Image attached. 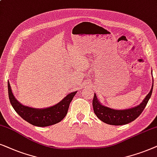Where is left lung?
<instances>
[{
	"instance_id": "obj_1",
	"label": "left lung",
	"mask_w": 157,
	"mask_h": 157,
	"mask_svg": "<svg viewBox=\"0 0 157 157\" xmlns=\"http://www.w3.org/2000/svg\"><path fill=\"white\" fill-rule=\"evenodd\" d=\"M154 86V80L151 90L146 96L141 103L136 107L125 110H115L104 106L98 100L96 94L94 95L93 100V106L95 114L98 118L107 124L114 126H121L129 124L131 121L136 119L147 106L149 100L152 94V90Z\"/></svg>"
}]
</instances>
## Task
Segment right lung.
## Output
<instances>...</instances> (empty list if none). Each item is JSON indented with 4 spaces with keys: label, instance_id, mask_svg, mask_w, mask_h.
Returning <instances> with one entry per match:
<instances>
[{
    "label": "right lung",
    "instance_id": "1",
    "mask_svg": "<svg viewBox=\"0 0 157 157\" xmlns=\"http://www.w3.org/2000/svg\"><path fill=\"white\" fill-rule=\"evenodd\" d=\"M8 91L10 104L16 112L29 124L39 127L52 126L60 122L66 116L70 103L77 93V91L73 92L68 94L56 105L47 108L39 109L28 107L20 103L14 97L9 82H8Z\"/></svg>",
    "mask_w": 157,
    "mask_h": 157
}]
</instances>
